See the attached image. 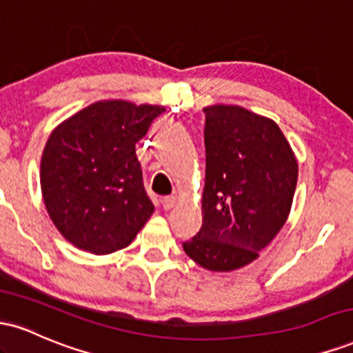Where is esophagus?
<instances>
[{
  "instance_id": "esophagus-1",
  "label": "esophagus",
  "mask_w": 353,
  "mask_h": 353,
  "mask_svg": "<svg viewBox=\"0 0 353 353\" xmlns=\"http://www.w3.org/2000/svg\"><path fill=\"white\" fill-rule=\"evenodd\" d=\"M176 202H177V197H176V196H168V197H164V199H163V208H164L165 210L172 209L174 205H176Z\"/></svg>"
}]
</instances>
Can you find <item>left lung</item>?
Masks as SVG:
<instances>
[{"instance_id":"1","label":"left lung","mask_w":353,"mask_h":353,"mask_svg":"<svg viewBox=\"0 0 353 353\" xmlns=\"http://www.w3.org/2000/svg\"><path fill=\"white\" fill-rule=\"evenodd\" d=\"M205 112L202 225L184 252L212 272L237 270L259 257L292 208L299 164L277 123L232 104Z\"/></svg>"}]
</instances>
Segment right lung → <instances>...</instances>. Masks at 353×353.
<instances>
[{
  "label": "right lung",
  "instance_id": "1",
  "mask_svg": "<svg viewBox=\"0 0 353 353\" xmlns=\"http://www.w3.org/2000/svg\"><path fill=\"white\" fill-rule=\"evenodd\" d=\"M165 109L104 99L64 119L41 156V194L52 224L81 250L112 254L152 216L136 143Z\"/></svg>",
  "mask_w": 353,
  "mask_h": 353
}]
</instances>
